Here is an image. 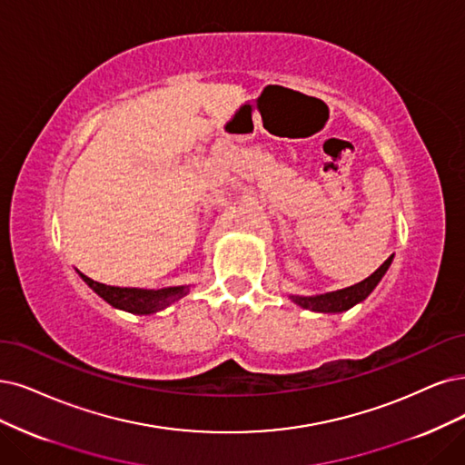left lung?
Here are the masks:
<instances>
[{
    "label": "left lung",
    "instance_id": "left-lung-1",
    "mask_svg": "<svg viewBox=\"0 0 465 465\" xmlns=\"http://www.w3.org/2000/svg\"><path fill=\"white\" fill-rule=\"evenodd\" d=\"M392 256L377 268L370 278H366L364 282H360L356 285H351L347 289L341 291H333V293H325V295H318V297H291L297 304H301L302 308H308V311H316V312H342L349 311L356 302H362L371 291L375 289V285L381 282V278L385 276V272L391 266Z\"/></svg>",
    "mask_w": 465,
    "mask_h": 465
}]
</instances>
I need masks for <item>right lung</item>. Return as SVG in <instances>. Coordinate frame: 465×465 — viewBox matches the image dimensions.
Returning <instances> with one entry per match:
<instances>
[{
	"instance_id": "right-lung-1",
	"label": "right lung",
	"mask_w": 465,
	"mask_h": 465,
	"mask_svg": "<svg viewBox=\"0 0 465 465\" xmlns=\"http://www.w3.org/2000/svg\"><path fill=\"white\" fill-rule=\"evenodd\" d=\"M82 280L88 283L99 297L105 299L109 304L123 308V311L134 312V314H151L166 308L174 301L182 299L187 289L185 287H170L161 291H147V289H135V287H114L94 282L92 278L84 276L80 272Z\"/></svg>"
}]
</instances>
